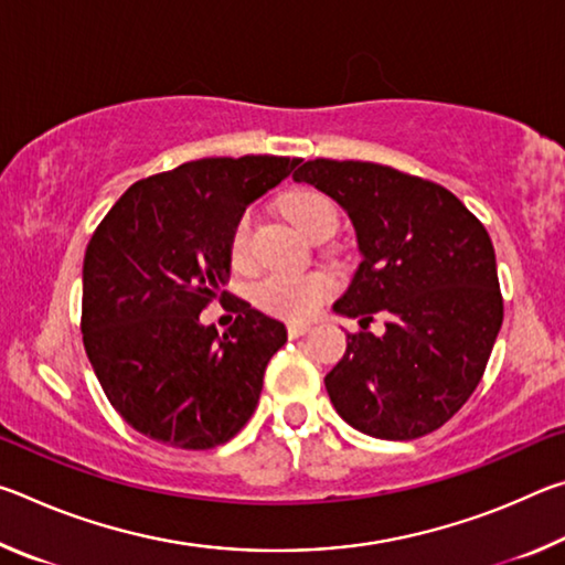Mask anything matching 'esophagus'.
Instances as JSON below:
<instances>
[{
	"mask_svg": "<svg viewBox=\"0 0 565 565\" xmlns=\"http://www.w3.org/2000/svg\"><path fill=\"white\" fill-rule=\"evenodd\" d=\"M286 331H289V339H299L306 331H309V323H289Z\"/></svg>",
	"mask_w": 565,
	"mask_h": 565,
	"instance_id": "esophagus-1",
	"label": "esophagus"
}]
</instances>
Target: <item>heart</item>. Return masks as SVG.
<instances>
[{"label":"heart","instance_id":"obj_1","mask_svg":"<svg viewBox=\"0 0 565 565\" xmlns=\"http://www.w3.org/2000/svg\"><path fill=\"white\" fill-rule=\"evenodd\" d=\"M284 214L303 236L313 238L321 228L337 232L339 212L329 196L311 189H299L284 199ZM256 214L244 209L228 234V259L234 266H246L252 259V234ZM333 294V281L327 274H269L252 286V301L269 317L284 321H309L323 301Z\"/></svg>","mask_w":565,"mask_h":565}]
</instances>
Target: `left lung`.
<instances>
[{
  "label": "left lung",
  "mask_w": 565,
  "mask_h": 565,
  "mask_svg": "<svg viewBox=\"0 0 565 565\" xmlns=\"http://www.w3.org/2000/svg\"><path fill=\"white\" fill-rule=\"evenodd\" d=\"M294 179L347 209L363 254L333 303L361 323L323 379L333 408L386 441L436 431L473 394L503 323L489 232L441 184L384 164L313 159ZM376 312L384 338L367 331Z\"/></svg>",
  "instance_id": "left-lung-1"
}]
</instances>
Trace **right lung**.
I'll return each instance as SVG.
<instances>
[{"label":"right lung","instance_id":"add662e5","mask_svg":"<svg viewBox=\"0 0 565 565\" xmlns=\"http://www.w3.org/2000/svg\"><path fill=\"white\" fill-rule=\"evenodd\" d=\"M299 164L271 154L186 161L131 184L92 234L84 349L109 404L139 434L206 451L252 418L284 323L242 301L218 337L199 313L226 296L218 286L236 216Z\"/></svg>","mask_w":565,"mask_h":565}]
</instances>
